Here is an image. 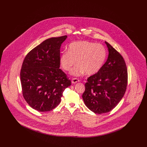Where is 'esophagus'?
Masks as SVG:
<instances>
[{"label":"esophagus","instance_id":"1","mask_svg":"<svg viewBox=\"0 0 147 147\" xmlns=\"http://www.w3.org/2000/svg\"><path fill=\"white\" fill-rule=\"evenodd\" d=\"M80 81V80L78 79V78H72V80H71V83H73V84H75V83H76L77 82H79Z\"/></svg>","mask_w":147,"mask_h":147}]
</instances>
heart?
<instances>
[{
	"mask_svg": "<svg viewBox=\"0 0 147 147\" xmlns=\"http://www.w3.org/2000/svg\"><path fill=\"white\" fill-rule=\"evenodd\" d=\"M107 57V51L101 44L88 41L70 43L68 51H65L60 56V63L63 69L68 71L76 64L71 74L79 76L84 72L92 75L101 69Z\"/></svg>",
	"mask_w": 147,
	"mask_h": 147,
	"instance_id": "b5f03b06",
	"label": "heart"
}]
</instances>
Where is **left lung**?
I'll list each match as a JSON object with an SVG mask.
<instances>
[{
    "label": "left lung",
    "instance_id": "obj_1",
    "mask_svg": "<svg viewBox=\"0 0 147 147\" xmlns=\"http://www.w3.org/2000/svg\"><path fill=\"white\" fill-rule=\"evenodd\" d=\"M108 58L98 73L89 77L82 97L91 111L101 114L111 111L127 89L128 73L123 57L108 42Z\"/></svg>",
    "mask_w": 147,
    "mask_h": 147
}]
</instances>
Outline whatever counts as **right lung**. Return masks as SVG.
<instances>
[{
    "mask_svg": "<svg viewBox=\"0 0 147 147\" xmlns=\"http://www.w3.org/2000/svg\"><path fill=\"white\" fill-rule=\"evenodd\" d=\"M67 36L46 40L26 56L20 71L23 96L40 112L52 110L60 103L71 81L60 67V48Z\"/></svg>",
    "mask_w": 147,
    "mask_h": 147,
    "instance_id": "right-lung-1",
    "label": "right lung"
}]
</instances>
